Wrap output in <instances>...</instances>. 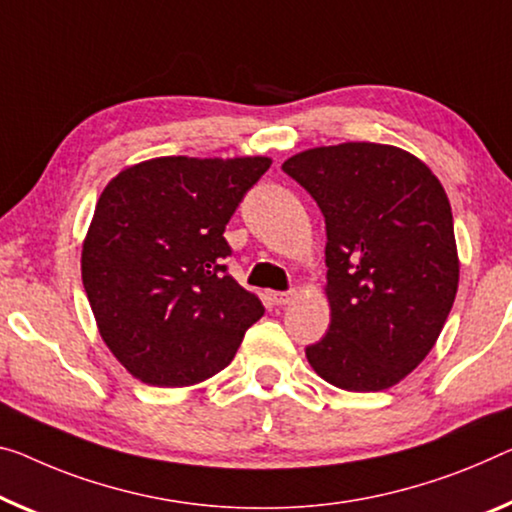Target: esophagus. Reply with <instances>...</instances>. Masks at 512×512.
Wrapping results in <instances>:
<instances>
[{"instance_id": "obj_1", "label": "esophagus", "mask_w": 512, "mask_h": 512, "mask_svg": "<svg viewBox=\"0 0 512 512\" xmlns=\"http://www.w3.org/2000/svg\"><path fill=\"white\" fill-rule=\"evenodd\" d=\"M295 300V293L293 290H288V293H272V302L277 306H286Z\"/></svg>"}]
</instances>
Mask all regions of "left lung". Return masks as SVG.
<instances>
[{"instance_id":"left-lung-1","label":"left lung","mask_w":512,"mask_h":512,"mask_svg":"<svg viewBox=\"0 0 512 512\" xmlns=\"http://www.w3.org/2000/svg\"><path fill=\"white\" fill-rule=\"evenodd\" d=\"M325 215L329 332L306 348L345 391L398 384L437 343L458 293L451 203L403 148L371 141L309 148L281 164Z\"/></svg>"}]
</instances>
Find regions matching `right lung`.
<instances>
[{"label":"right lung","instance_id":"obj_1","mask_svg":"<svg viewBox=\"0 0 512 512\" xmlns=\"http://www.w3.org/2000/svg\"><path fill=\"white\" fill-rule=\"evenodd\" d=\"M270 157H155L109 180L82 245L98 332L151 387H190L231 364L263 304L226 272L224 229Z\"/></svg>","mask_w":512,"mask_h":512}]
</instances>
